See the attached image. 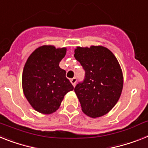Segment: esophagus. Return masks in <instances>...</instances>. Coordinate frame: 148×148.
Segmentation results:
<instances>
[{"mask_svg": "<svg viewBox=\"0 0 148 148\" xmlns=\"http://www.w3.org/2000/svg\"><path fill=\"white\" fill-rule=\"evenodd\" d=\"M70 81H71V83L72 84V85L74 86H75V84H76V83H77V78L76 77L71 78V79L70 80Z\"/></svg>", "mask_w": 148, "mask_h": 148, "instance_id": "esophagus-1", "label": "esophagus"}]
</instances>
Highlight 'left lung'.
I'll return each mask as SVG.
<instances>
[{"mask_svg":"<svg viewBox=\"0 0 148 148\" xmlns=\"http://www.w3.org/2000/svg\"><path fill=\"white\" fill-rule=\"evenodd\" d=\"M74 57L85 71L84 80L74 88L82 110L94 118L105 115L116 105L122 92L123 77L118 61L101 46L77 47Z\"/></svg>","mask_w":148,"mask_h":148,"instance_id":"left-lung-1","label":"left lung"}]
</instances>
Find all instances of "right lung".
<instances>
[{
	"label": "right lung",
	"mask_w": 148,
	"mask_h": 148,
	"mask_svg": "<svg viewBox=\"0 0 148 148\" xmlns=\"http://www.w3.org/2000/svg\"><path fill=\"white\" fill-rule=\"evenodd\" d=\"M66 48L42 46L28 57L22 73V88L30 105L37 111L49 114L59 109L61 102L74 86L65 77L59 62Z\"/></svg>",
	"instance_id": "add662e5"
}]
</instances>
